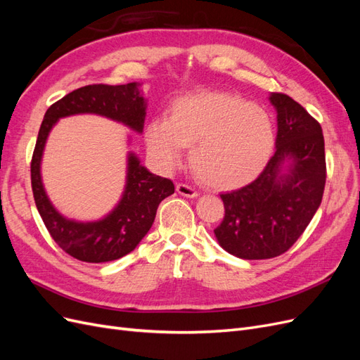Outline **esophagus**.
Here are the masks:
<instances>
[{"label": "esophagus", "instance_id": "34e87169", "mask_svg": "<svg viewBox=\"0 0 360 360\" xmlns=\"http://www.w3.org/2000/svg\"><path fill=\"white\" fill-rule=\"evenodd\" d=\"M176 189H177V192H179L180 195H183V197H186V198H195V197H198V192L195 191L192 186H189V184L179 183L177 186H176Z\"/></svg>", "mask_w": 360, "mask_h": 360}]
</instances>
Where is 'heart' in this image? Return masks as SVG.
<instances>
[{
  "label": "heart",
  "instance_id": "1",
  "mask_svg": "<svg viewBox=\"0 0 360 360\" xmlns=\"http://www.w3.org/2000/svg\"><path fill=\"white\" fill-rule=\"evenodd\" d=\"M150 158L163 171L176 169L191 148L198 179L214 189H234L254 180L275 146L274 123L263 108L240 96L200 91L172 103L169 118L146 129Z\"/></svg>",
  "mask_w": 360,
  "mask_h": 360
}]
</instances>
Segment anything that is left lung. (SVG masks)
Listing matches in <instances>:
<instances>
[{"label": "left lung", "instance_id": "obj_1", "mask_svg": "<svg viewBox=\"0 0 360 360\" xmlns=\"http://www.w3.org/2000/svg\"><path fill=\"white\" fill-rule=\"evenodd\" d=\"M276 110V150L248 186L222 193L225 216L214 230L219 245L237 258L267 259L287 250L307 230L326 184L320 123L282 93H270Z\"/></svg>", "mask_w": 360, "mask_h": 360}]
</instances>
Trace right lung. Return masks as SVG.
<instances>
[{"mask_svg":"<svg viewBox=\"0 0 360 360\" xmlns=\"http://www.w3.org/2000/svg\"><path fill=\"white\" fill-rule=\"evenodd\" d=\"M139 86L138 82L81 86L51 105L39 130L31 160V188L37 210L56 243L85 263H106L132 252L153 225L160 201L174 193V183L150 172L129 151L124 191L114 209L97 221L69 219L53 207L43 186V150L58 120L78 114L102 115L143 134L147 101Z\"/></svg>","mask_w":360,"mask_h":360,"instance_id":"obj_1","label":"right lung"}]
</instances>
